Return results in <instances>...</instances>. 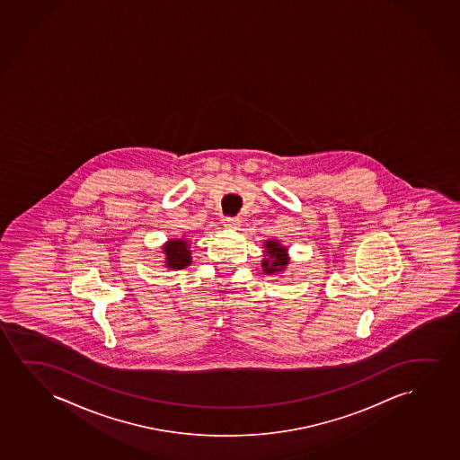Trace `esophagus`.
<instances>
[{
    "instance_id": "esophagus-1",
    "label": "esophagus",
    "mask_w": 460,
    "mask_h": 460,
    "mask_svg": "<svg viewBox=\"0 0 460 460\" xmlns=\"http://www.w3.org/2000/svg\"><path fill=\"white\" fill-rule=\"evenodd\" d=\"M224 226L230 228L238 227L239 219L238 217H226V219H224Z\"/></svg>"
}]
</instances>
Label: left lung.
<instances>
[{
	"label": "left lung",
	"instance_id": "8db88e82",
	"mask_svg": "<svg viewBox=\"0 0 460 460\" xmlns=\"http://www.w3.org/2000/svg\"><path fill=\"white\" fill-rule=\"evenodd\" d=\"M264 245H266V253L270 257L264 258L263 264H261L264 272L270 276L280 272L288 264V258L285 255L287 249L279 244L277 241H268V243H264Z\"/></svg>",
	"mask_w": 460,
	"mask_h": 460
}]
</instances>
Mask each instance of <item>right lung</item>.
Segmentation results:
<instances>
[{"instance_id":"add662e5","label":"right lung","mask_w":460,"mask_h":460,"mask_svg":"<svg viewBox=\"0 0 460 460\" xmlns=\"http://www.w3.org/2000/svg\"><path fill=\"white\" fill-rule=\"evenodd\" d=\"M165 255H167V266L172 270H183L190 263V251L188 243L184 239L171 241L164 247Z\"/></svg>"}]
</instances>
